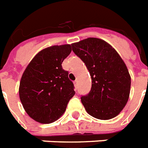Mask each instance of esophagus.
Instances as JSON below:
<instances>
[{"instance_id":"obj_1","label":"esophagus","mask_w":148,"mask_h":148,"mask_svg":"<svg viewBox=\"0 0 148 148\" xmlns=\"http://www.w3.org/2000/svg\"><path fill=\"white\" fill-rule=\"evenodd\" d=\"M74 86H75V88H77V81H74Z\"/></svg>"}]
</instances>
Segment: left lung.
<instances>
[{
    "label": "left lung",
    "mask_w": 148,
    "mask_h": 148,
    "mask_svg": "<svg viewBox=\"0 0 148 148\" xmlns=\"http://www.w3.org/2000/svg\"><path fill=\"white\" fill-rule=\"evenodd\" d=\"M71 47L92 80L88 94L81 97L87 112L99 119L114 118L129 99L131 79L126 64L109 44L100 39L88 38Z\"/></svg>",
    "instance_id": "obj_1"
}]
</instances>
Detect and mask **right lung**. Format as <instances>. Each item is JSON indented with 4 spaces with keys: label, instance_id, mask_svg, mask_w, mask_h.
<instances>
[{
    "label": "right lung",
    "instance_id": "add662e5",
    "mask_svg": "<svg viewBox=\"0 0 148 148\" xmlns=\"http://www.w3.org/2000/svg\"><path fill=\"white\" fill-rule=\"evenodd\" d=\"M71 52V45L42 49L32 60L21 77L19 97L29 116L50 123L61 116L75 94L68 71L62 63Z\"/></svg>",
    "mask_w": 148,
    "mask_h": 148
}]
</instances>
